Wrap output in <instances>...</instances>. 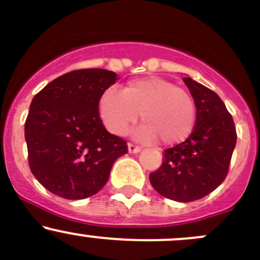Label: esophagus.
<instances>
[{
	"label": "esophagus",
	"mask_w": 260,
	"mask_h": 260,
	"mask_svg": "<svg viewBox=\"0 0 260 260\" xmlns=\"http://www.w3.org/2000/svg\"><path fill=\"white\" fill-rule=\"evenodd\" d=\"M127 150H129L130 154H138L141 151V149L139 146H135L134 144H127Z\"/></svg>",
	"instance_id": "obj_1"
}]
</instances>
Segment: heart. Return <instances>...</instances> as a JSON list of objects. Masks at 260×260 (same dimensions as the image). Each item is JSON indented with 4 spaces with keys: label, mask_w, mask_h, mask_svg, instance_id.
<instances>
[{
    "label": "heart",
    "mask_w": 260,
    "mask_h": 260,
    "mask_svg": "<svg viewBox=\"0 0 260 260\" xmlns=\"http://www.w3.org/2000/svg\"><path fill=\"white\" fill-rule=\"evenodd\" d=\"M99 114L105 127L115 135H124L138 121L144 122L134 135L141 141L165 145L186 140L197 119V109L188 91L157 76L131 80L122 92L104 91L99 99Z\"/></svg>",
    "instance_id": "b5f03b06"
}]
</instances>
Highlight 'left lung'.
Masks as SVG:
<instances>
[{
	"label": "left lung",
	"mask_w": 260,
	"mask_h": 260,
	"mask_svg": "<svg viewBox=\"0 0 260 260\" xmlns=\"http://www.w3.org/2000/svg\"><path fill=\"white\" fill-rule=\"evenodd\" d=\"M194 99V131L164 151L161 167L149 175L152 188L168 199L189 203L210 194L224 181L237 144L232 115L221 99L191 77H184Z\"/></svg>",
	"instance_id": "1"
}]
</instances>
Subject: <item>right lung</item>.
Returning <instances> with one entry per match:
<instances>
[{"label": "right lung", "mask_w": 260, "mask_h": 260, "mask_svg": "<svg viewBox=\"0 0 260 260\" xmlns=\"http://www.w3.org/2000/svg\"><path fill=\"white\" fill-rule=\"evenodd\" d=\"M116 80L104 69L71 71L32 99L25 122L28 164L52 194L69 200L95 195L127 152L126 141L109 133L99 114V99Z\"/></svg>", "instance_id": "add662e5"}]
</instances>
